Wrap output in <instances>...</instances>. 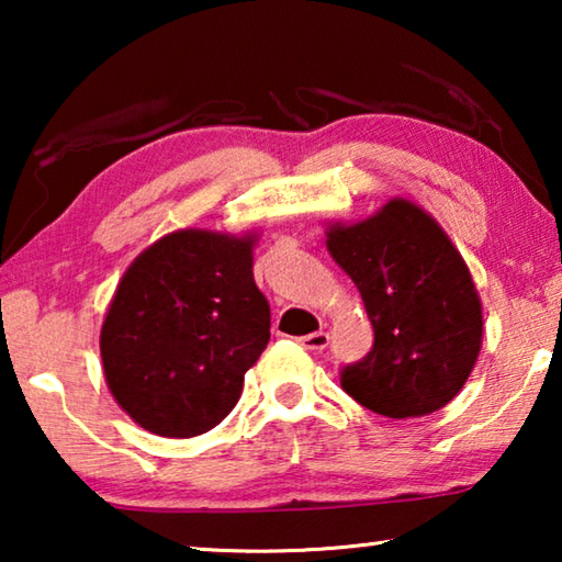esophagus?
<instances>
[{
  "mask_svg": "<svg viewBox=\"0 0 562 562\" xmlns=\"http://www.w3.org/2000/svg\"><path fill=\"white\" fill-rule=\"evenodd\" d=\"M297 341H300V345H302L304 349L322 351V349H325V347L329 345V335H327V331H312V335H304V337H300Z\"/></svg>",
  "mask_w": 562,
  "mask_h": 562,
  "instance_id": "obj_1",
  "label": "esophagus"
}]
</instances>
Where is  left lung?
<instances>
[{
    "instance_id": "left-lung-1",
    "label": "left lung",
    "mask_w": 562,
    "mask_h": 562,
    "mask_svg": "<svg viewBox=\"0 0 562 562\" xmlns=\"http://www.w3.org/2000/svg\"><path fill=\"white\" fill-rule=\"evenodd\" d=\"M327 250L364 300L374 347L341 369V389L389 418L439 412L473 372L481 297L434 217L404 198L367 221L331 223Z\"/></svg>"
}]
</instances>
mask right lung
I'll return each instance as SVG.
<instances>
[{
    "instance_id": "obj_1",
    "label": "right lung",
    "mask_w": 562,
    "mask_h": 562,
    "mask_svg": "<svg viewBox=\"0 0 562 562\" xmlns=\"http://www.w3.org/2000/svg\"><path fill=\"white\" fill-rule=\"evenodd\" d=\"M255 235L168 233L123 272L101 327L103 376L133 422L166 439L211 431L233 412L270 341L252 278Z\"/></svg>"
}]
</instances>
